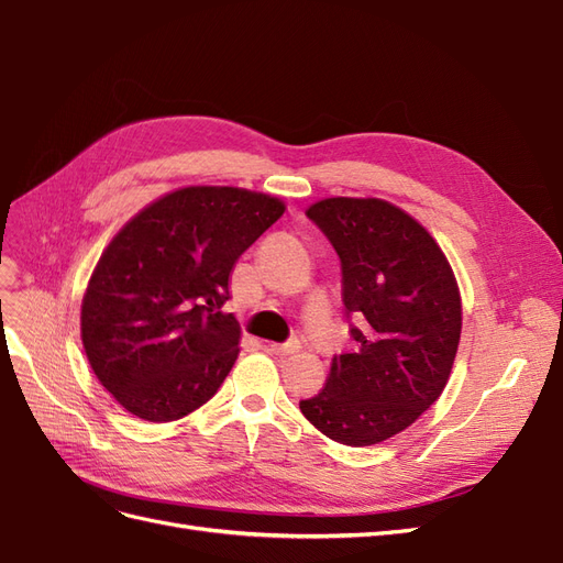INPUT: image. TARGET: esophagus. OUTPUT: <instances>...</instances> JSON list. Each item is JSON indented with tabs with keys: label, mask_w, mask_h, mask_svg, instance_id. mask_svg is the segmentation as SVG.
I'll list each match as a JSON object with an SVG mask.
<instances>
[{
	"label": "esophagus",
	"mask_w": 563,
	"mask_h": 563,
	"mask_svg": "<svg viewBox=\"0 0 563 563\" xmlns=\"http://www.w3.org/2000/svg\"><path fill=\"white\" fill-rule=\"evenodd\" d=\"M267 350H269L272 354H277V356L294 354V352L298 350V340H291V343H284V345H279V343H272V345H267Z\"/></svg>",
	"instance_id": "34e87169"
}]
</instances>
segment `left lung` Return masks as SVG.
Returning a JSON list of instances; mask_svg holds the SVG:
<instances>
[{
    "mask_svg": "<svg viewBox=\"0 0 563 563\" xmlns=\"http://www.w3.org/2000/svg\"><path fill=\"white\" fill-rule=\"evenodd\" d=\"M308 218L333 244L354 350L335 354L327 385L300 401L314 428L345 446L399 434L444 391L463 308L444 251L383 199L331 197Z\"/></svg>",
    "mask_w": 563,
    "mask_h": 563,
    "instance_id": "obj_1",
    "label": "left lung"
}]
</instances>
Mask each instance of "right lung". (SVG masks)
I'll list each match as a JSON object with an SVG mask.
<instances>
[{"mask_svg":"<svg viewBox=\"0 0 563 563\" xmlns=\"http://www.w3.org/2000/svg\"><path fill=\"white\" fill-rule=\"evenodd\" d=\"M282 213L277 197L197 185L117 232L81 300V343L129 413L178 420L223 385L242 335L223 310L232 267Z\"/></svg>","mask_w":563,"mask_h":563,"instance_id":"obj_1","label":"right lung"}]
</instances>
